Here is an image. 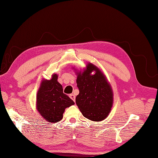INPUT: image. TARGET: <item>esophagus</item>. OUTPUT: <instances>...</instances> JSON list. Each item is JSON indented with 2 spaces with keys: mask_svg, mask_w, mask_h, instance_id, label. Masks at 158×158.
I'll return each instance as SVG.
<instances>
[{
  "mask_svg": "<svg viewBox=\"0 0 158 158\" xmlns=\"http://www.w3.org/2000/svg\"><path fill=\"white\" fill-rule=\"evenodd\" d=\"M69 97H70V98L72 99L73 101L75 102V96L74 94H70V95H69Z\"/></svg>",
  "mask_w": 158,
  "mask_h": 158,
  "instance_id": "1",
  "label": "esophagus"
}]
</instances>
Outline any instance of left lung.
<instances>
[{"label": "left lung", "instance_id": "8db88e82", "mask_svg": "<svg viewBox=\"0 0 158 158\" xmlns=\"http://www.w3.org/2000/svg\"><path fill=\"white\" fill-rule=\"evenodd\" d=\"M93 71L95 74L91 75ZM77 86L79 94L76 104L85 118L101 121L108 116L113 102L112 88L105 76L96 66L89 63L86 70L77 73Z\"/></svg>", "mask_w": 158, "mask_h": 158}]
</instances>
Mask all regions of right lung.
I'll list each match as a JSON object with an SVG mask.
<instances>
[{
    "label": "right lung",
    "instance_id": "add662e5",
    "mask_svg": "<svg viewBox=\"0 0 158 158\" xmlns=\"http://www.w3.org/2000/svg\"><path fill=\"white\" fill-rule=\"evenodd\" d=\"M54 74L50 80H44L37 94V109L49 123H57L63 118L66 108L74 104L71 99L63 93L62 86Z\"/></svg>",
    "mask_w": 158,
    "mask_h": 158
}]
</instances>
